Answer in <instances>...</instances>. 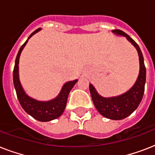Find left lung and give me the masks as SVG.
<instances>
[{"mask_svg": "<svg viewBox=\"0 0 155 155\" xmlns=\"http://www.w3.org/2000/svg\"><path fill=\"white\" fill-rule=\"evenodd\" d=\"M113 33L126 38V39L137 49L139 56V75L134 86L129 91L117 97L108 98L101 97L98 94L92 84H89V90L95 107L102 116L112 120H121L130 116L138 107L142 101L146 84V67L142 51L134 40L122 30H114Z\"/></svg>", "mask_w": 155, "mask_h": 155, "instance_id": "1", "label": "left lung"}]
</instances>
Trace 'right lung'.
Returning a JSON list of instances; mask_svg holds the SVG:
<instances>
[{
	"instance_id": "obj_1",
	"label": "right lung",
	"mask_w": 155,
	"mask_h": 155,
	"mask_svg": "<svg viewBox=\"0 0 155 155\" xmlns=\"http://www.w3.org/2000/svg\"><path fill=\"white\" fill-rule=\"evenodd\" d=\"M41 29L39 28L34 31L29 36L25 43L21 47L18 51V55L16 57L15 65L13 69V84H14L19 103L23 109L36 120L39 121H50V120H54L56 118L59 117L63 114L67 105V101H68L69 92L74 87V85L77 83L78 80L69 81L64 84L59 94L54 99L48 101H39L34 98H31L25 93L19 80V70H18L19 58H20L22 50L24 49V47L27 43L28 40L35 34L38 32Z\"/></svg>"
}]
</instances>
